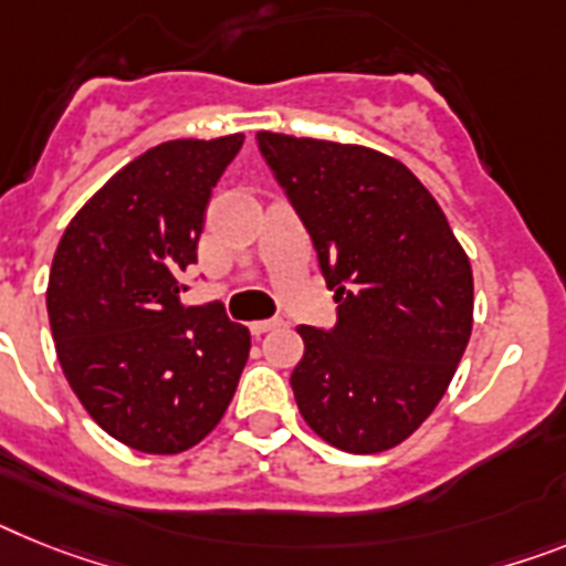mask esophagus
I'll use <instances>...</instances> for the list:
<instances>
[{
	"label": "esophagus",
	"mask_w": 566,
	"mask_h": 566,
	"mask_svg": "<svg viewBox=\"0 0 566 566\" xmlns=\"http://www.w3.org/2000/svg\"><path fill=\"white\" fill-rule=\"evenodd\" d=\"M273 327H279V319H255V322H250V331H253L255 336L268 334V331H273Z\"/></svg>",
	"instance_id": "1"
}]
</instances>
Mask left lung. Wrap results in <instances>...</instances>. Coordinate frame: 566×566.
Here are the masks:
<instances>
[{
	"mask_svg": "<svg viewBox=\"0 0 566 566\" xmlns=\"http://www.w3.org/2000/svg\"><path fill=\"white\" fill-rule=\"evenodd\" d=\"M259 149L339 302L331 331L298 327V411L342 452L394 449L443 400L472 336L467 250L434 195L391 155L282 132H259Z\"/></svg>",
	"mask_w": 566,
	"mask_h": 566,
	"instance_id": "8db88e82",
	"label": "left lung"
}]
</instances>
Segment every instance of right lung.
I'll list each match as a JSON object with an SVG mask.
<instances>
[{
    "label": "right lung",
    "instance_id": "1",
    "mask_svg": "<svg viewBox=\"0 0 566 566\" xmlns=\"http://www.w3.org/2000/svg\"><path fill=\"white\" fill-rule=\"evenodd\" d=\"M244 135L166 140L80 207L56 244L49 322L71 391L99 429L180 454L216 429L250 356L224 307H180L212 187Z\"/></svg>",
    "mask_w": 566,
    "mask_h": 566
}]
</instances>
